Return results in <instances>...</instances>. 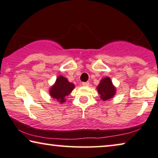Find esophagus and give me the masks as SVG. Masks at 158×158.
I'll return each instance as SVG.
<instances>
[{
  "label": "esophagus",
  "instance_id": "34e87169",
  "mask_svg": "<svg viewBox=\"0 0 158 158\" xmlns=\"http://www.w3.org/2000/svg\"><path fill=\"white\" fill-rule=\"evenodd\" d=\"M82 85H83V86L88 87V86L90 85V83H89V82H83V83H82Z\"/></svg>",
  "mask_w": 158,
  "mask_h": 158
}]
</instances>
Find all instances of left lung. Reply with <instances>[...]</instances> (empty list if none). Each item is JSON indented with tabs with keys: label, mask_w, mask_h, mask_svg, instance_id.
<instances>
[{
	"label": "left lung",
	"mask_w": 158,
	"mask_h": 158,
	"mask_svg": "<svg viewBox=\"0 0 158 158\" xmlns=\"http://www.w3.org/2000/svg\"><path fill=\"white\" fill-rule=\"evenodd\" d=\"M98 92L102 100H107L110 99L115 95L116 88L113 85L110 78L106 77L100 81L97 87Z\"/></svg>",
	"instance_id": "8db88e82"
}]
</instances>
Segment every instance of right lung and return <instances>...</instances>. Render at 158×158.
<instances>
[{"mask_svg": "<svg viewBox=\"0 0 158 158\" xmlns=\"http://www.w3.org/2000/svg\"><path fill=\"white\" fill-rule=\"evenodd\" d=\"M75 85L70 83L66 77L60 75L57 77L55 84L50 89L49 93L51 98L63 103L65 101V97L72 92Z\"/></svg>", "mask_w": 158, "mask_h": 158, "instance_id": "right-lung-1", "label": "right lung"}]
</instances>
